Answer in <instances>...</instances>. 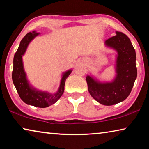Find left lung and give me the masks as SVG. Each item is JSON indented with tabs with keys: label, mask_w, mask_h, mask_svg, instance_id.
Segmentation results:
<instances>
[{
	"label": "left lung",
	"mask_w": 149,
	"mask_h": 149,
	"mask_svg": "<svg viewBox=\"0 0 149 149\" xmlns=\"http://www.w3.org/2000/svg\"><path fill=\"white\" fill-rule=\"evenodd\" d=\"M107 46L118 52L116 77L111 83L98 82L87 75L88 90L93 99L106 106L114 105L124 100L130 94L137 78L135 49L127 35L116 31V35L105 41Z\"/></svg>",
	"instance_id": "1"
}]
</instances>
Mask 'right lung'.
Returning <instances> with one entry per match:
<instances>
[{"mask_svg": "<svg viewBox=\"0 0 149 149\" xmlns=\"http://www.w3.org/2000/svg\"><path fill=\"white\" fill-rule=\"evenodd\" d=\"M38 35V33L35 31L28 33L20 42L18 49L14 57L12 81L19 97L25 103L36 107L46 108L54 104L61 97L64 91L65 79L71 74L72 70H68L64 73L60 82L59 89L54 95L47 92L39 91L30 86L24 70L22 56L26 52L30 41Z\"/></svg>", "mask_w": 149, "mask_h": 149, "instance_id": "obj_1", "label": "right lung"}]
</instances>
